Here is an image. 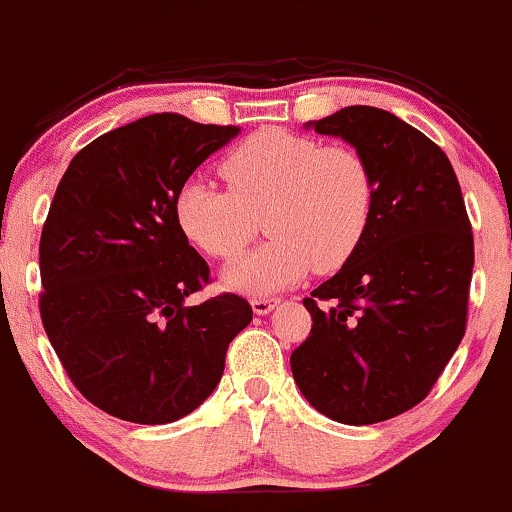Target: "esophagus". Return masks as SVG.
<instances>
[{"instance_id":"obj_1","label":"esophagus","mask_w":512,"mask_h":512,"mask_svg":"<svg viewBox=\"0 0 512 512\" xmlns=\"http://www.w3.org/2000/svg\"><path fill=\"white\" fill-rule=\"evenodd\" d=\"M274 306H277V299H265V296H255V299H252V311H255L257 316H267Z\"/></svg>"}]
</instances>
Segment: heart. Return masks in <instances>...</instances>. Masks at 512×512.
Returning <instances> with one entry per match:
<instances>
[{"instance_id": "heart-1", "label": "heart", "mask_w": 512, "mask_h": 512, "mask_svg": "<svg viewBox=\"0 0 512 512\" xmlns=\"http://www.w3.org/2000/svg\"><path fill=\"white\" fill-rule=\"evenodd\" d=\"M228 189L187 182L177 221L216 260H235L265 216L272 238L226 269V286L262 296L299 282L308 269L345 265L372 223L376 184L367 160L347 145L265 128L230 150L221 165Z\"/></svg>"}]
</instances>
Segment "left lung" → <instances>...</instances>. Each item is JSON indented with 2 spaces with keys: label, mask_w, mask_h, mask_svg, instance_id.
Masks as SVG:
<instances>
[{
  "label": "left lung",
  "mask_w": 512,
  "mask_h": 512,
  "mask_svg": "<svg viewBox=\"0 0 512 512\" xmlns=\"http://www.w3.org/2000/svg\"><path fill=\"white\" fill-rule=\"evenodd\" d=\"M306 128L367 160L376 201L355 255L303 299L313 325L291 372L318 413L381 423L428 396L464 338L471 223L452 162L398 116L347 106Z\"/></svg>",
  "instance_id": "left-lung-1"
}]
</instances>
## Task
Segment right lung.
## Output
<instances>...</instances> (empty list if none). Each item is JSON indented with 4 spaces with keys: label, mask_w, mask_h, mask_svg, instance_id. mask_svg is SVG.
Instances as JSON below:
<instances>
[{
    "label": "right lung",
    "mask_w": 512,
    "mask_h": 512,
    "mask_svg": "<svg viewBox=\"0 0 512 512\" xmlns=\"http://www.w3.org/2000/svg\"><path fill=\"white\" fill-rule=\"evenodd\" d=\"M238 133L145 116L82 148L55 189L38 250L43 328L77 391L114 418L192 413L252 320L243 296L184 303L209 284V265L174 211L196 167Z\"/></svg>",
    "instance_id": "add662e5"
}]
</instances>
